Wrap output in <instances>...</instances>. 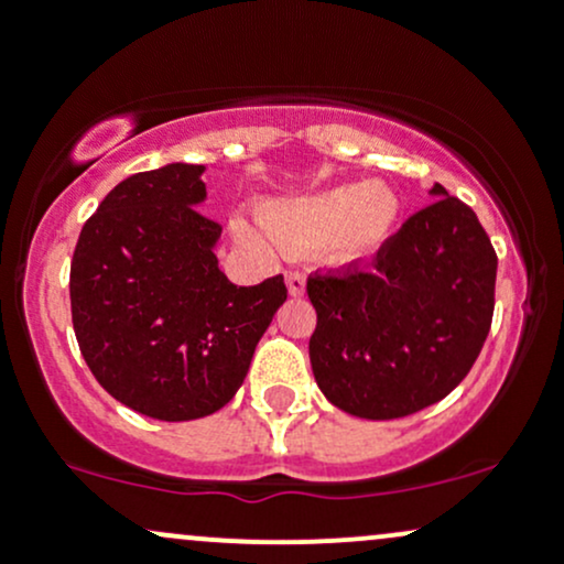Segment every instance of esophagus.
I'll return each mask as SVG.
<instances>
[{
	"mask_svg": "<svg viewBox=\"0 0 564 564\" xmlns=\"http://www.w3.org/2000/svg\"><path fill=\"white\" fill-rule=\"evenodd\" d=\"M304 283H307V278H304L302 270H289L286 286H289L291 296H302L304 294Z\"/></svg>",
	"mask_w": 564,
	"mask_h": 564,
	"instance_id": "obj_1",
	"label": "esophagus"
}]
</instances>
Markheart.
Masks as SVG:
<instances>
[{"instance_id": "obj_1", "label": "heart", "mask_w": 564, "mask_h": 564, "mask_svg": "<svg viewBox=\"0 0 564 564\" xmlns=\"http://www.w3.org/2000/svg\"><path fill=\"white\" fill-rule=\"evenodd\" d=\"M262 225L291 251L321 246L334 264L368 262L392 241L403 215L398 193L381 183H341L294 198L264 200ZM238 236L260 243V232L238 225Z\"/></svg>"}]
</instances>
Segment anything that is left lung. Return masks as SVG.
Here are the masks:
<instances>
[{"instance_id": "8db88e82", "label": "left lung", "mask_w": 564, "mask_h": 564, "mask_svg": "<svg viewBox=\"0 0 564 564\" xmlns=\"http://www.w3.org/2000/svg\"><path fill=\"white\" fill-rule=\"evenodd\" d=\"M371 270L307 278L318 323L310 364L328 403L373 422L411 416L451 394L494 321L496 251L464 200L432 187Z\"/></svg>"}]
</instances>
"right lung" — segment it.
Instances as JSON below:
<instances>
[{
	"label": "right lung",
	"mask_w": 564,
	"mask_h": 564,
	"mask_svg": "<svg viewBox=\"0 0 564 564\" xmlns=\"http://www.w3.org/2000/svg\"><path fill=\"white\" fill-rule=\"evenodd\" d=\"M200 174L166 164L127 177L84 223L70 260V318L89 371L159 422L228 405L286 302L283 275L236 286L219 270L223 228L196 209Z\"/></svg>",
	"instance_id": "obj_1"
}]
</instances>
